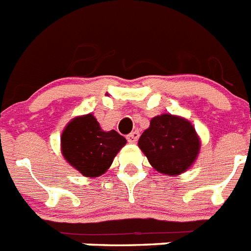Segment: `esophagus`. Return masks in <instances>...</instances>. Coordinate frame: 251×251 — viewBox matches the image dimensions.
<instances>
[{
	"label": "esophagus",
	"mask_w": 251,
	"mask_h": 251,
	"mask_svg": "<svg viewBox=\"0 0 251 251\" xmlns=\"http://www.w3.org/2000/svg\"><path fill=\"white\" fill-rule=\"evenodd\" d=\"M126 139H127V142L129 143H136L138 142V139H139V131H132L130 132L129 135L126 136Z\"/></svg>",
	"instance_id": "1"
}]
</instances>
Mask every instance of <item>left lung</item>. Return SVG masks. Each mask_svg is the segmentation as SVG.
<instances>
[{
	"mask_svg": "<svg viewBox=\"0 0 251 251\" xmlns=\"http://www.w3.org/2000/svg\"><path fill=\"white\" fill-rule=\"evenodd\" d=\"M138 145L154 170L177 176L195 162L201 140L187 120L163 113L151 120V125L142 134Z\"/></svg>",
	"mask_w": 251,
	"mask_h": 251,
	"instance_id": "1",
	"label": "left lung"
}]
</instances>
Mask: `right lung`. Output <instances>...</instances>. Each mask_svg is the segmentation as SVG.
<instances>
[{
  "label": "right lung",
  "instance_id": "right-lung-1",
  "mask_svg": "<svg viewBox=\"0 0 251 251\" xmlns=\"http://www.w3.org/2000/svg\"><path fill=\"white\" fill-rule=\"evenodd\" d=\"M125 144L126 139L115 130L103 131L92 113L71 120L61 135L64 158L86 177L104 174Z\"/></svg>",
  "mask_w": 251,
  "mask_h": 251
}]
</instances>
